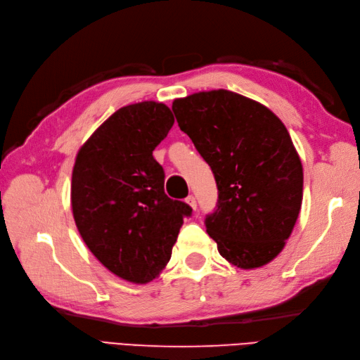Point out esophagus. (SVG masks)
Wrapping results in <instances>:
<instances>
[{
	"instance_id": "esophagus-1",
	"label": "esophagus",
	"mask_w": 360,
	"mask_h": 360,
	"mask_svg": "<svg viewBox=\"0 0 360 360\" xmlns=\"http://www.w3.org/2000/svg\"><path fill=\"white\" fill-rule=\"evenodd\" d=\"M184 201H186L192 207V210H197V200H195L193 195H189V197L184 200Z\"/></svg>"
}]
</instances>
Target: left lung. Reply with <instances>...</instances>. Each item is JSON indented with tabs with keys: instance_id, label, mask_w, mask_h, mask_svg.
Returning a JSON list of instances; mask_svg holds the SVG:
<instances>
[{
	"instance_id": "left-lung-1",
	"label": "left lung",
	"mask_w": 360,
	"mask_h": 360,
	"mask_svg": "<svg viewBox=\"0 0 360 360\" xmlns=\"http://www.w3.org/2000/svg\"><path fill=\"white\" fill-rule=\"evenodd\" d=\"M180 129L209 163L216 210L205 217L219 254L236 267L276 258L303 198V168L284 123L267 106L228 90L172 102Z\"/></svg>"
}]
</instances>
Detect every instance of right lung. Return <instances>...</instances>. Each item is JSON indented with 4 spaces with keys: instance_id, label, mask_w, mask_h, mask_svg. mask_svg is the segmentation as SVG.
Masks as SVG:
<instances>
[{
    "instance_id": "1",
    "label": "right lung",
    "mask_w": 360,
    "mask_h": 360,
    "mask_svg": "<svg viewBox=\"0 0 360 360\" xmlns=\"http://www.w3.org/2000/svg\"><path fill=\"white\" fill-rule=\"evenodd\" d=\"M174 115L147 101L120 108L76 155L72 172L73 219L85 245L114 275L132 284L159 276L171 258L191 205L163 191L165 174L153 150Z\"/></svg>"
}]
</instances>
